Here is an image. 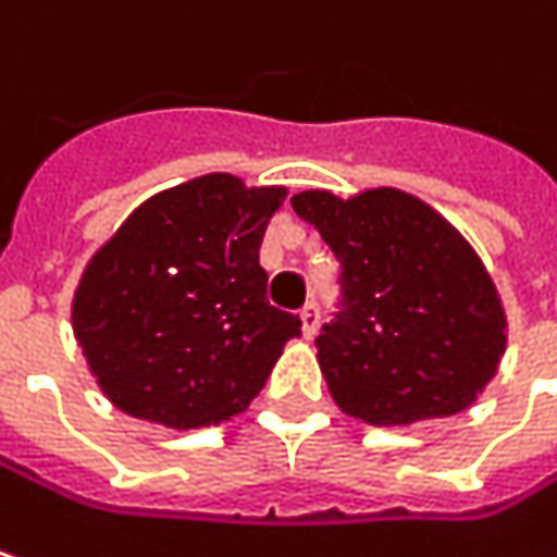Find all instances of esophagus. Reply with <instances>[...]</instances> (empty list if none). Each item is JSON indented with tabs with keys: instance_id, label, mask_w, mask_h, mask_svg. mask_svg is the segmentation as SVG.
<instances>
[{
	"instance_id": "34e87169",
	"label": "esophagus",
	"mask_w": 557,
	"mask_h": 557,
	"mask_svg": "<svg viewBox=\"0 0 557 557\" xmlns=\"http://www.w3.org/2000/svg\"><path fill=\"white\" fill-rule=\"evenodd\" d=\"M300 330H304V338H313L317 336V330H320V310H317L313 300H307V304L300 307Z\"/></svg>"
}]
</instances>
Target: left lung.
Listing matches in <instances>:
<instances>
[{
	"label": "left lung",
	"instance_id": "1",
	"mask_svg": "<svg viewBox=\"0 0 557 557\" xmlns=\"http://www.w3.org/2000/svg\"><path fill=\"white\" fill-rule=\"evenodd\" d=\"M292 206L342 262L345 310L317 338L338 409L377 428L466 412L507 348V310L475 247L396 186L348 199L304 189Z\"/></svg>",
	"mask_w": 557,
	"mask_h": 557
}]
</instances>
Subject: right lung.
Masks as SVG:
<instances>
[{
  "mask_svg": "<svg viewBox=\"0 0 557 557\" xmlns=\"http://www.w3.org/2000/svg\"><path fill=\"white\" fill-rule=\"evenodd\" d=\"M288 186L202 174L154 193L88 259L72 333L100 393L174 431L247 412L300 320L265 300L259 247Z\"/></svg>",
  "mask_w": 557,
  "mask_h": 557,
  "instance_id": "obj_1",
  "label": "right lung"
}]
</instances>
